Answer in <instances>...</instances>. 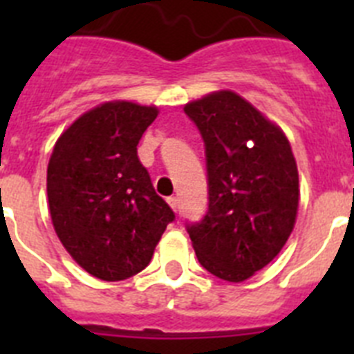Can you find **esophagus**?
I'll return each mask as SVG.
<instances>
[{"label": "esophagus", "instance_id": "obj_1", "mask_svg": "<svg viewBox=\"0 0 354 354\" xmlns=\"http://www.w3.org/2000/svg\"><path fill=\"white\" fill-rule=\"evenodd\" d=\"M167 202L170 204V207L174 209V211H177V209H179V198H177V196H168Z\"/></svg>", "mask_w": 354, "mask_h": 354}]
</instances>
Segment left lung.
I'll use <instances>...</instances> for the list:
<instances>
[{"mask_svg":"<svg viewBox=\"0 0 354 354\" xmlns=\"http://www.w3.org/2000/svg\"><path fill=\"white\" fill-rule=\"evenodd\" d=\"M205 147L209 204L187 223L198 262L209 273L243 282L277 257L299 202L298 167L289 140L230 90L184 106Z\"/></svg>","mask_w":354,"mask_h":354,"instance_id":"obj_1","label":"left lung"}]
</instances>
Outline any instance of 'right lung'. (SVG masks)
Returning a JSON list of instances; mask_svg holds the SVG:
<instances>
[{
  "label": "right lung",
  "mask_w": 354,
  "mask_h": 354,
  "mask_svg": "<svg viewBox=\"0 0 354 354\" xmlns=\"http://www.w3.org/2000/svg\"><path fill=\"white\" fill-rule=\"evenodd\" d=\"M156 117L154 106L104 102L62 134L49 159L56 236L84 271L106 282L145 270L175 220L136 149Z\"/></svg>",
  "instance_id": "add662e5"
}]
</instances>
